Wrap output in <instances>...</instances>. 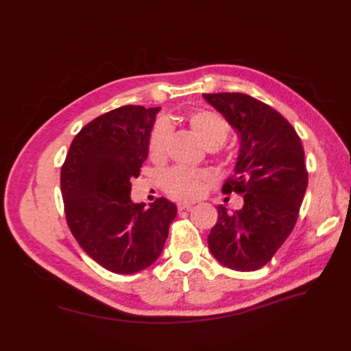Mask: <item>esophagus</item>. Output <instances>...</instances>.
I'll return each mask as SVG.
<instances>
[{
	"label": "esophagus",
	"instance_id": "esophagus-1",
	"mask_svg": "<svg viewBox=\"0 0 351 351\" xmlns=\"http://www.w3.org/2000/svg\"><path fill=\"white\" fill-rule=\"evenodd\" d=\"M193 206V204L192 202H178V205H177V208H178V210H184V209H190Z\"/></svg>",
	"mask_w": 351,
	"mask_h": 351
}]
</instances>
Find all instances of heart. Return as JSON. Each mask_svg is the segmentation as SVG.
I'll return each instance as SVG.
<instances>
[{
	"instance_id": "heart-1",
	"label": "heart",
	"mask_w": 351,
	"mask_h": 351,
	"mask_svg": "<svg viewBox=\"0 0 351 351\" xmlns=\"http://www.w3.org/2000/svg\"><path fill=\"white\" fill-rule=\"evenodd\" d=\"M189 125L205 147H218L227 139L230 124L214 111L199 110L189 115ZM169 127L165 121H158L147 141V155L154 162H161L167 154ZM205 176L186 168H173L164 177L167 192L177 199H195L204 187Z\"/></svg>"
}]
</instances>
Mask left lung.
I'll return each instance as SVG.
<instances>
[{
  "label": "left lung",
  "instance_id": "left-lung-1",
  "mask_svg": "<svg viewBox=\"0 0 351 351\" xmlns=\"http://www.w3.org/2000/svg\"><path fill=\"white\" fill-rule=\"evenodd\" d=\"M204 99L240 139L236 177L222 190L244 195L239 210L218 205L208 246L224 267L256 271L272 259L299 215L307 187L300 137L280 112L249 95L204 93Z\"/></svg>",
  "mask_w": 351,
  "mask_h": 351
}]
</instances>
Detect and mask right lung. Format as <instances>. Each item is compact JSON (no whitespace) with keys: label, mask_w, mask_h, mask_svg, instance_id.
<instances>
[{"label":"right lung","mask_w":351,"mask_h":351,"mask_svg":"<svg viewBox=\"0 0 351 351\" xmlns=\"http://www.w3.org/2000/svg\"><path fill=\"white\" fill-rule=\"evenodd\" d=\"M159 111L161 107L125 105L98 117L74 137L61 168V193L74 239L115 274L151 267L177 215L176 204L165 197L149 208L130 197Z\"/></svg>","instance_id":"add662e5"}]
</instances>
